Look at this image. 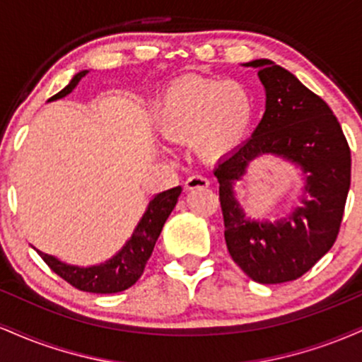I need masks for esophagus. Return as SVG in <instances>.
<instances>
[{"label":"esophagus","instance_id":"obj_1","mask_svg":"<svg viewBox=\"0 0 362 362\" xmlns=\"http://www.w3.org/2000/svg\"><path fill=\"white\" fill-rule=\"evenodd\" d=\"M209 187V180L206 177L194 175L185 180V190H195V189H207Z\"/></svg>","mask_w":362,"mask_h":362}]
</instances>
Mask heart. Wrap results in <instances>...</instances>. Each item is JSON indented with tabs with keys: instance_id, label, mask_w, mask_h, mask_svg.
Wrapping results in <instances>:
<instances>
[{
	"instance_id": "obj_1",
	"label": "heart",
	"mask_w": 362,
	"mask_h": 362,
	"mask_svg": "<svg viewBox=\"0 0 362 362\" xmlns=\"http://www.w3.org/2000/svg\"><path fill=\"white\" fill-rule=\"evenodd\" d=\"M255 115L250 90L238 80L192 78L165 91L156 127L168 141L190 143L206 160L230 155L247 139Z\"/></svg>"
}]
</instances>
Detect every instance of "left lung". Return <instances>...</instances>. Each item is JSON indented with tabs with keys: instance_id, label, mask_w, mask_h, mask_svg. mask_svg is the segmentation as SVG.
<instances>
[{
	"instance_id": "1",
	"label": "left lung",
	"mask_w": 362,
	"mask_h": 362,
	"mask_svg": "<svg viewBox=\"0 0 362 362\" xmlns=\"http://www.w3.org/2000/svg\"><path fill=\"white\" fill-rule=\"evenodd\" d=\"M265 90V112L252 138L219 160L214 175L231 259L252 281L281 284L308 272L339 235L351 187V149L337 117L318 95L271 59L245 62ZM272 154L300 168L298 206L284 216L248 218L234 185L253 159Z\"/></svg>"
}]
</instances>
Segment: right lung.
<instances>
[{"instance_id": "right-lung-1", "label": "right lung", "mask_w": 362, "mask_h": 362, "mask_svg": "<svg viewBox=\"0 0 362 362\" xmlns=\"http://www.w3.org/2000/svg\"><path fill=\"white\" fill-rule=\"evenodd\" d=\"M86 73L88 71H80L74 74L73 80L59 93L49 98V102L68 97ZM180 192L182 187L178 185L173 187V189L165 190V192L153 195L143 218L139 219L138 226L132 231L131 238L127 240L126 245L114 257L102 262V264L81 267V265L68 264V262H62L57 257L47 255V253L37 250L35 247L34 248L57 276L68 281L76 289L97 294H112L126 291L139 279L144 267H146V262L151 257L158 236L163 230V224L168 219L170 213L175 207Z\"/></svg>"}]
</instances>
